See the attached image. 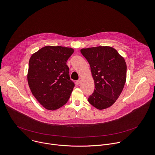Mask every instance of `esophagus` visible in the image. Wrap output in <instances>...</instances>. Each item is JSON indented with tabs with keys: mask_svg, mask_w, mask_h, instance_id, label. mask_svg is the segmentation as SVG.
<instances>
[{
	"mask_svg": "<svg viewBox=\"0 0 155 155\" xmlns=\"http://www.w3.org/2000/svg\"><path fill=\"white\" fill-rule=\"evenodd\" d=\"M80 83H81V80H80V79L78 80H77V81H76V84H77V85H79Z\"/></svg>",
	"mask_w": 155,
	"mask_h": 155,
	"instance_id": "34e87169",
	"label": "esophagus"
}]
</instances>
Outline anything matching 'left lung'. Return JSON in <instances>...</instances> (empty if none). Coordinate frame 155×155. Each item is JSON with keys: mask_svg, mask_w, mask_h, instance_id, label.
<instances>
[{"mask_svg": "<svg viewBox=\"0 0 155 155\" xmlns=\"http://www.w3.org/2000/svg\"><path fill=\"white\" fill-rule=\"evenodd\" d=\"M91 66L94 83L89 102L98 110L111 107L124 89L126 64L124 58L111 47L99 46L80 50Z\"/></svg>", "mask_w": 155, "mask_h": 155, "instance_id": "obj_1", "label": "left lung"}]
</instances>
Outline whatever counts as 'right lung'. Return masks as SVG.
I'll use <instances>...</instances> for the list:
<instances>
[{"instance_id":"right-lung-1","label":"right lung","mask_w":155,"mask_h":155,"mask_svg":"<svg viewBox=\"0 0 155 155\" xmlns=\"http://www.w3.org/2000/svg\"><path fill=\"white\" fill-rule=\"evenodd\" d=\"M74 50L61 46H45L31 55L28 81L31 93L47 110L63 106L74 87L66 62Z\"/></svg>"}]
</instances>
